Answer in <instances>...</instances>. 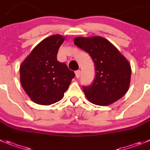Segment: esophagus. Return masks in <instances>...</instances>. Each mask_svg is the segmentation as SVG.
I'll use <instances>...</instances> for the list:
<instances>
[{
  "label": "esophagus",
  "instance_id": "esophagus-1",
  "mask_svg": "<svg viewBox=\"0 0 150 150\" xmlns=\"http://www.w3.org/2000/svg\"><path fill=\"white\" fill-rule=\"evenodd\" d=\"M80 75H81V71L80 70L75 71V76H76L77 78H80Z\"/></svg>",
  "mask_w": 150,
  "mask_h": 150
}]
</instances>
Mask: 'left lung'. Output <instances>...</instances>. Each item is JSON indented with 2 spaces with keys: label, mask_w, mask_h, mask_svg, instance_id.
<instances>
[{
  "label": "left lung",
  "mask_w": 150,
  "mask_h": 150,
  "mask_svg": "<svg viewBox=\"0 0 150 150\" xmlns=\"http://www.w3.org/2000/svg\"><path fill=\"white\" fill-rule=\"evenodd\" d=\"M74 43L86 51L95 64L94 81L83 87L88 100L107 106L121 98L128 91L131 78V67L125 57L102 37H77Z\"/></svg>",
  "instance_id": "obj_1"
}]
</instances>
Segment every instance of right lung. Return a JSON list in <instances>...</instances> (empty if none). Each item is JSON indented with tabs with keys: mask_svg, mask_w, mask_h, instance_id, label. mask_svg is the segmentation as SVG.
<instances>
[{
	"mask_svg": "<svg viewBox=\"0 0 150 150\" xmlns=\"http://www.w3.org/2000/svg\"><path fill=\"white\" fill-rule=\"evenodd\" d=\"M65 38L54 35L38 44L20 67V81L31 100L40 105H50L63 98L75 76L57 54Z\"/></svg>",
	"mask_w": 150,
	"mask_h": 150,
	"instance_id": "1",
	"label": "right lung"
}]
</instances>
